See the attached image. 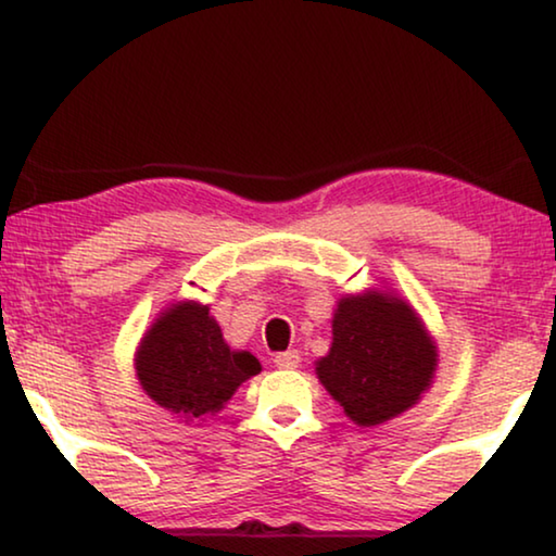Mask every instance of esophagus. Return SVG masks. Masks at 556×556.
<instances>
[{
	"label": "esophagus",
	"instance_id": "obj_1",
	"mask_svg": "<svg viewBox=\"0 0 556 556\" xmlns=\"http://www.w3.org/2000/svg\"><path fill=\"white\" fill-rule=\"evenodd\" d=\"M275 365L281 367V370H294V367H300V353H296V350L277 353L275 355Z\"/></svg>",
	"mask_w": 556,
	"mask_h": 556
}]
</instances>
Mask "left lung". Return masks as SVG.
Returning <instances> with one entry per match:
<instances>
[{"label":"left lung","mask_w":556,"mask_h":556,"mask_svg":"<svg viewBox=\"0 0 556 556\" xmlns=\"http://www.w3.org/2000/svg\"><path fill=\"white\" fill-rule=\"evenodd\" d=\"M435 348L408 304L365 294L340 300L330 355L317 375L359 426H378L408 410L431 386Z\"/></svg>","instance_id":"obj_1"}]
</instances>
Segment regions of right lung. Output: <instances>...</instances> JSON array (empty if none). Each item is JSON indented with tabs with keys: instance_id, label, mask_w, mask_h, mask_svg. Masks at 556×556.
Instances as JSON below:
<instances>
[{
	"instance_id": "1",
	"label": "right lung",
	"mask_w": 556,
	"mask_h": 556,
	"mask_svg": "<svg viewBox=\"0 0 556 556\" xmlns=\"http://www.w3.org/2000/svg\"><path fill=\"white\" fill-rule=\"evenodd\" d=\"M136 370L140 386L161 408L193 420L222 410L233 390L262 365L254 355L229 350L208 307L184 302L148 330Z\"/></svg>"
}]
</instances>
